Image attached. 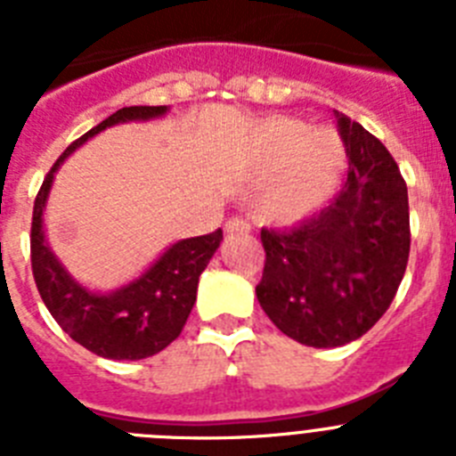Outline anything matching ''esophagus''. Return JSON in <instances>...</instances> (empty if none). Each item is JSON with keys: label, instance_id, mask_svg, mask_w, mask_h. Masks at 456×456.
I'll use <instances>...</instances> for the list:
<instances>
[{"label": "esophagus", "instance_id": "obj_1", "mask_svg": "<svg viewBox=\"0 0 456 456\" xmlns=\"http://www.w3.org/2000/svg\"><path fill=\"white\" fill-rule=\"evenodd\" d=\"M225 232H231V235H247V232H251V224L247 219H241V216H232V219L225 221Z\"/></svg>", "mask_w": 456, "mask_h": 456}]
</instances>
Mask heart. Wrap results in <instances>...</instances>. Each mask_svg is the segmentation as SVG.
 I'll return each instance as SVG.
<instances>
[{"instance_id":"b5f03b06","label":"heart","mask_w":456,"mask_h":456,"mask_svg":"<svg viewBox=\"0 0 456 456\" xmlns=\"http://www.w3.org/2000/svg\"><path fill=\"white\" fill-rule=\"evenodd\" d=\"M260 152L267 164H281L265 199L269 216L294 221L331 199L347 167V151L331 127H313L294 118L265 125Z\"/></svg>"}]
</instances>
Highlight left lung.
I'll list each match as a JSON object with an SVG mask.
<instances>
[{"mask_svg": "<svg viewBox=\"0 0 456 456\" xmlns=\"http://www.w3.org/2000/svg\"><path fill=\"white\" fill-rule=\"evenodd\" d=\"M347 183L320 215L260 232L267 253L257 301L288 338L342 347L388 310L409 263V193L400 168L363 125L338 114Z\"/></svg>", "mask_w": 456, "mask_h": 456, "instance_id": "1", "label": "left lung"}]
</instances>
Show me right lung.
Returning <instances> with one entry per match:
<instances>
[{
    "label": "right lung",
    "mask_w": 456,
    "mask_h": 456,
    "mask_svg": "<svg viewBox=\"0 0 456 456\" xmlns=\"http://www.w3.org/2000/svg\"><path fill=\"white\" fill-rule=\"evenodd\" d=\"M168 107H123L66 148L34 203L31 269L36 288L63 331L88 352L111 361H141L168 347L196 304L199 278L219 248L224 232L173 241L155 263L120 288L98 292L82 285L52 251L45 237V208L56 171L88 139L120 123L162 118Z\"/></svg>",
    "instance_id": "add662e5"
}]
</instances>
